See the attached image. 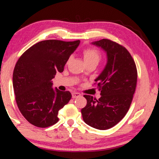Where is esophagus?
<instances>
[{"label": "esophagus", "instance_id": "obj_1", "mask_svg": "<svg viewBox=\"0 0 159 159\" xmlns=\"http://www.w3.org/2000/svg\"><path fill=\"white\" fill-rule=\"evenodd\" d=\"M81 96V94L78 92H72V98H78Z\"/></svg>", "mask_w": 159, "mask_h": 159}]
</instances>
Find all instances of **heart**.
I'll return each mask as SVG.
<instances>
[{"mask_svg": "<svg viewBox=\"0 0 159 159\" xmlns=\"http://www.w3.org/2000/svg\"><path fill=\"white\" fill-rule=\"evenodd\" d=\"M84 54V58L85 60L86 63L90 62H96L98 63L101 60V54L97 49L92 48H88L84 49L83 51Z\"/></svg>", "mask_w": 159, "mask_h": 159, "instance_id": "1", "label": "heart"}]
</instances>
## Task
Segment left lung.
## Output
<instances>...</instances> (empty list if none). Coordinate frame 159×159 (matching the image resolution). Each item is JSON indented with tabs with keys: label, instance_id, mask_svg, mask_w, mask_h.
Instances as JSON below:
<instances>
[{
	"label": "left lung",
	"instance_id": "1",
	"mask_svg": "<svg viewBox=\"0 0 159 159\" xmlns=\"http://www.w3.org/2000/svg\"><path fill=\"white\" fill-rule=\"evenodd\" d=\"M107 53L105 69L95 79L101 91L97 100L84 95L87 105L81 109L84 122L99 130L109 129L118 124L127 114L137 84V68L127 49L108 39L92 43Z\"/></svg>",
	"mask_w": 159,
	"mask_h": 159
}]
</instances>
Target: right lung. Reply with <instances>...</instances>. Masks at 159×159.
Instances as JSON below:
<instances>
[{"label":"right lung","instance_id":"right-lung-1","mask_svg":"<svg viewBox=\"0 0 159 159\" xmlns=\"http://www.w3.org/2000/svg\"><path fill=\"white\" fill-rule=\"evenodd\" d=\"M80 41L45 40L29 48L16 63L13 87L17 107L33 125L47 128L58 121V111L69 102L71 94L52 89L56 72H62Z\"/></svg>","mask_w":159,"mask_h":159}]
</instances>
